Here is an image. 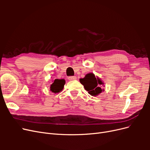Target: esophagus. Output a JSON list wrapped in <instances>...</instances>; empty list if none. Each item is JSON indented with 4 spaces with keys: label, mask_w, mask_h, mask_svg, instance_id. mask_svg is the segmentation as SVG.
Listing matches in <instances>:
<instances>
[{
    "label": "esophagus",
    "mask_w": 150,
    "mask_h": 150,
    "mask_svg": "<svg viewBox=\"0 0 150 150\" xmlns=\"http://www.w3.org/2000/svg\"><path fill=\"white\" fill-rule=\"evenodd\" d=\"M68 79L69 81H74L76 79V76H69L68 77Z\"/></svg>",
    "instance_id": "1"
}]
</instances>
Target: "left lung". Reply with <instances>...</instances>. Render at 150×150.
<instances>
[{"label": "left lung", "instance_id": "1", "mask_svg": "<svg viewBox=\"0 0 150 150\" xmlns=\"http://www.w3.org/2000/svg\"><path fill=\"white\" fill-rule=\"evenodd\" d=\"M80 83L84 86V89L88 91V93L91 96H97L102 92L101 86L104 83L101 80L95 77L93 73L86 74L83 79H80Z\"/></svg>", "mask_w": 150, "mask_h": 150}]
</instances>
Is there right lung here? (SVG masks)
<instances>
[{"label": "right lung", "mask_w": 150, "mask_h": 150, "mask_svg": "<svg viewBox=\"0 0 150 150\" xmlns=\"http://www.w3.org/2000/svg\"><path fill=\"white\" fill-rule=\"evenodd\" d=\"M65 84V80L64 79H55L54 83L51 85L50 89H51L52 93H59L62 90Z\"/></svg>", "instance_id": "1"}]
</instances>
